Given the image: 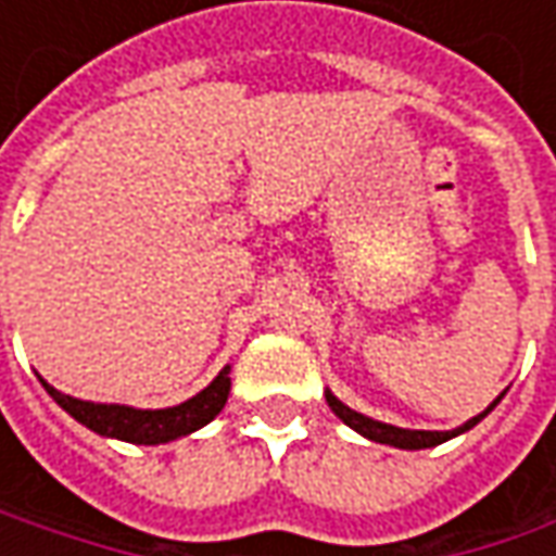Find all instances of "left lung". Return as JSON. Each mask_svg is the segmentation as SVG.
<instances>
[{"instance_id":"left-lung-1","label":"left lung","mask_w":556,"mask_h":556,"mask_svg":"<svg viewBox=\"0 0 556 556\" xmlns=\"http://www.w3.org/2000/svg\"><path fill=\"white\" fill-rule=\"evenodd\" d=\"M502 395H498V399H495L482 415L470 417L467 424H460L458 430H445V433H439V430H402V427H393V424H380V420L358 415V412H353L350 405H343L331 390L325 393V399H328V405H331L333 415L340 417L346 427H353L355 433H362V437L371 439V442H383V445H395V448H433V445H439V442H445V439L458 437V433H467L470 427H477L482 417L489 415V412L502 402Z\"/></svg>"}]
</instances>
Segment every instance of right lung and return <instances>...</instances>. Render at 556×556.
Listing matches in <instances>:
<instances>
[{
	"instance_id": "1",
	"label": "right lung",
	"mask_w": 556,
	"mask_h": 556,
	"mask_svg": "<svg viewBox=\"0 0 556 556\" xmlns=\"http://www.w3.org/2000/svg\"><path fill=\"white\" fill-rule=\"evenodd\" d=\"M228 365H225L219 377L182 405L173 408H129V405H101V402H83L74 395L58 393L42 380V387L49 390L54 402L67 412V415L79 420L83 427L96 430L98 437L123 439V442H136V445H161V442H173V439L188 437L194 430H201L203 424H210L219 415L228 402V390H231V377H228Z\"/></svg>"
}]
</instances>
